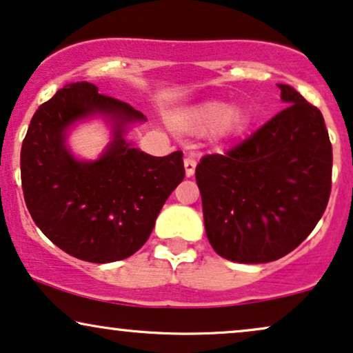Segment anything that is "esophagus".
Segmentation results:
<instances>
[{
	"instance_id": "esophagus-1",
	"label": "esophagus",
	"mask_w": 353,
	"mask_h": 353,
	"mask_svg": "<svg viewBox=\"0 0 353 353\" xmlns=\"http://www.w3.org/2000/svg\"><path fill=\"white\" fill-rule=\"evenodd\" d=\"M185 173H186V176H193L194 175V170H196V159H194V155H188L185 159Z\"/></svg>"
}]
</instances>
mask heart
Listing matches in <instances>:
<instances>
[{
    "instance_id": "obj_1",
    "label": "heart",
    "mask_w": 353,
    "mask_h": 353,
    "mask_svg": "<svg viewBox=\"0 0 353 353\" xmlns=\"http://www.w3.org/2000/svg\"><path fill=\"white\" fill-rule=\"evenodd\" d=\"M249 114L242 106H232L219 99L204 101L186 112L181 125L190 134H208L217 130L221 137L236 136L247 125Z\"/></svg>"
}]
</instances>
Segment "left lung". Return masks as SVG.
<instances>
[{
    "instance_id": "left-lung-1",
    "label": "left lung",
    "mask_w": 353,
    "mask_h": 353,
    "mask_svg": "<svg viewBox=\"0 0 353 353\" xmlns=\"http://www.w3.org/2000/svg\"><path fill=\"white\" fill-rule=\"evenodd\" d=\"M283 111L196 167L208 241L224 259L267 263L294 250L327 206L332 145L321 111L278 85Z\"/></svg>"
}]
</instances>
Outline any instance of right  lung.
I'll use <instances>...</instances> for the list:
<instances>
[{"label": "right lung", "mask_w": 353, "mask_h": 353, "mask_svg": "<svg viewBox=\"0 0 353 353\" xmlns=\"http://www.w3.org/2000/svg\"><path fill=\"white\" fill-rule=\"evenodd\" d=\"M101 115L113 139L100 159L78 161L66 147L78 120ZM145 116L78 81L39 106L21 149L26 206L39 229L68 255L93 263L128 259L149 239L155 219L185 176L183 152L154 157L124 139Z\"/></svg>", "instance_id": "1"}]
</instances>
